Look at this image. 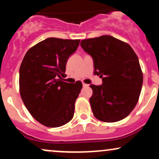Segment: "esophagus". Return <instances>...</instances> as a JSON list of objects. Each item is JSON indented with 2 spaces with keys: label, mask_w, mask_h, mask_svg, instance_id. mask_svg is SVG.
Listing matches in <instances>:
<instances>
[{
  "label": "esophagus",
  "mask_w": 159,
  "mask_h": 159,
  "mask_svg": "<svg viewBox=\"0 0 159 159\" xmlns=\"http://www.w3.org/2000/svg\"><path fill=\"white\" fill-rule=\"evenodd\" d=\"M82 84H83L84 87H88V86H89V84H85L84 82H83V83H82Z\"/></svg>",
  "instance_id": "esophagus-1"
}]
</instances>
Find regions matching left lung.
<instances>
[{"label":"left lung","mask_w":159,"mask_h":159,"mask_svg":"<svg viewBox=\"0 0 159 159\" xmlns=\"http://www.w3.org/2000/svg\"><path fill=\"white\" fill-rule=\"evenodd\" d=\"M81 46L93 59L94 74L102 78V85H90L95 117L105 123L125 118L138 103L143 84L135 52L128 43L107 35L81 40Z\"/></svg>","instance_id":"left-lung-1"}]
</instances>
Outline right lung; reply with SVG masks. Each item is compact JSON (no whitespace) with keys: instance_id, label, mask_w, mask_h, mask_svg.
<instances>
[{"instance_id":"1","label":"right lung","mask_w":159,"mask_h":159,"mask_svg":"<svg viewBox=\"0 0 159 159\" xmlns=\"http://www.w3.org/2000/svg\"><path fill=\"white\" fill-rule=\"evenodd\" d=\"M80 39L48 38L27 51L19 69V90L31 116L47 127H60L72 119L80 81H63L66 64Z\"/></svg>"}]
</instances>
